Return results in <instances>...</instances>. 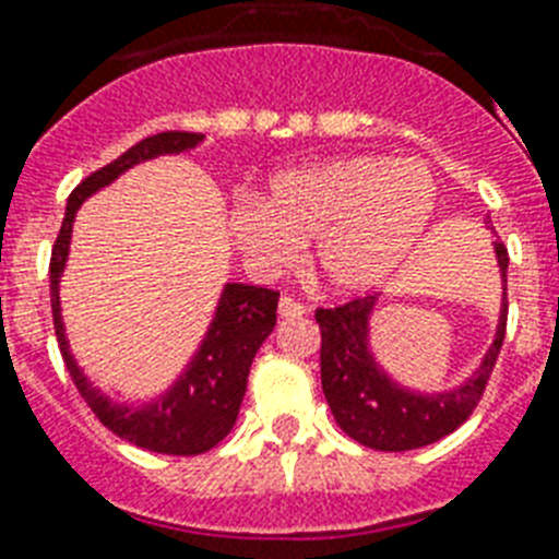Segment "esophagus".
<instances>
[{
	"instance_id": "esophagus-1",
	"label": "esophagus",
	"mask_w": 559,
	"mask_h": 559,
	"mask_svg": "<svg viewBox=\"0 0 559 559\" xmlns=\"http://www.w3.org/2000/svg\"><path fill=\"white\" fill-rule=\"evenodd\" d=\"M302 313H306V306H302V302H297V299L290 297L280 299V317H283V320H294V317H302Z\"/></svg>"
}]
</instances>
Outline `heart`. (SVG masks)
I'll return each mask as SVG.
<instances>
[{
	"mask_svg": "<svg viewBox=\"0 0 559 559\" xmlns=\"http://www.w3.org/2000/svg\"><path fill=\"white\" fill-rule=\"evenodd\" d=\"M437 205V177L419 159L345 156L276 174L265 200H237L228 237L248 271L294 269L311 242L334 290H362L412 251Z\"/></svg>",
	"mask_w": 559,
	"mask_h": 559,
	"instance_id": "1",
	"label": "heart"
}]
</instances>
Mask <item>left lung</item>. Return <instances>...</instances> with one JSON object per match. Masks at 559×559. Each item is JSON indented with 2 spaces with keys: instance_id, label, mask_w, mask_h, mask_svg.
Here are the masks:
<instances>
[{
  "instance_id": "left-lung-1",
  "label": "left lung",
  "mask_w": 559,
  "mask_h": 559,
  "mask_svg": "<svg viewBox=\"0 0 559 559\" xmlns=\"http://www.w3.org/2000/svg\"><path fill=\"white\" fill-rule=\"evenodd\" d=\"M495 253L502 274V306L495 343L488 345L477 371L451 391L419 394L391 380L389 371L377 362L371 352V313L380 299L377 294L357 297L336 308H317L313 317L320 322L322 334V391L336 426L352 440L377 451H412L449 437L472 417L500 354L509 317V251L502 242H495Z\"/></svg>"
}]
</instances>
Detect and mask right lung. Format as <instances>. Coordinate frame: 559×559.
Returning <instances> with one entry per match:
<instances>
[{"label":"right lung","mask_w":559,"mask_h":559,"mask_svg":"<svg viewBox=\"0 0 559 559\" xmlns=\"http://www.w3.org/2000/svg\"><path fill=\"white\" fill-rule=\"evenodd\" d=\"M202 140H205L202 133L188 131L154 133V136L128 147L119 159L82 179V186L68 197L62 228H59V237L53 242V251H50V311H53L59 352H62L73 385L80 389L82 400L91 405V412L99 417L105 428H110L122 440L133 442L136 449L156 451V454H205V451L214 449L216 442L228 437V431L237 423L242 396H246L253 357L276 325L280 294L269 288H257V285H225L223 297L216 302L214 320L205 331V340L191 357L186 371L179 373L177 382L151 403L128 405L103 394L76 366L68 336H64L59 280H62L64 262H68L73 219L91 193L110 186L133 165L165 154H182V151L200 145Z\"/></svg>","instance_id":"add662e5"}]
</instances>
